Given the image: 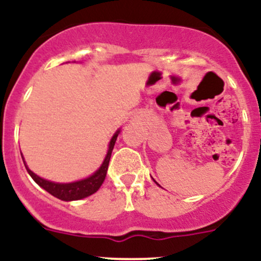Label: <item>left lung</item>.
<instances>
[{"instance_id": "obj_1", "label": "left lung", "mask_w": 261, "mask_h": 261, "mask_svg": "<svg viewBox=\"0 0 261 261\" xmlns=\"http://www.w3.org/2000/svg\"><path fill=\"white\" fill-rule=\"evenodd\" d=\"M156 183H157V182H156ZM157 185H159V183H157Z\"/></svg>"}]
</instances>
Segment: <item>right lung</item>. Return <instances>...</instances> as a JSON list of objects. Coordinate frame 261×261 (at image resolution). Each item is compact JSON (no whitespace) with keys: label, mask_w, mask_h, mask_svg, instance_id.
<instances>
[{"label":"right lung","mask_w":261,"mask_h":261,"mask_svg":"<svg viewBox=\"0 0 261 261\" xmlns=\"http://www.w3.org/2000/svg\"><path fill=\"white\" fill-rule=\"evenodd\" d=\"M119 134H120V128L116 131L115 134H114V136L111 137L110 142H109L108 153H107V156H105L101 166H100L98 170L91 174V176H89L84 179H80V181L70 182V183H57V182L48 181V179L42 178V177L37 176L36 173L32 172V171L28 168V166L25 165L23 156H22V159H23V162H24V166H25V170H27V172L30 173V176L34 179V182H36L38 186H41L43 190L47 191L48 193H50L51 196L57 197V198H59L62 200H65V202H69V200L83 199V198H85V197H89V196H91L93 193H95V192L100 188V186L102 185V182H104L105 177H107L109 161H110L111 152H113L114 145H115Z\"/></svg>","instance_id":"1"}]
</instances>
